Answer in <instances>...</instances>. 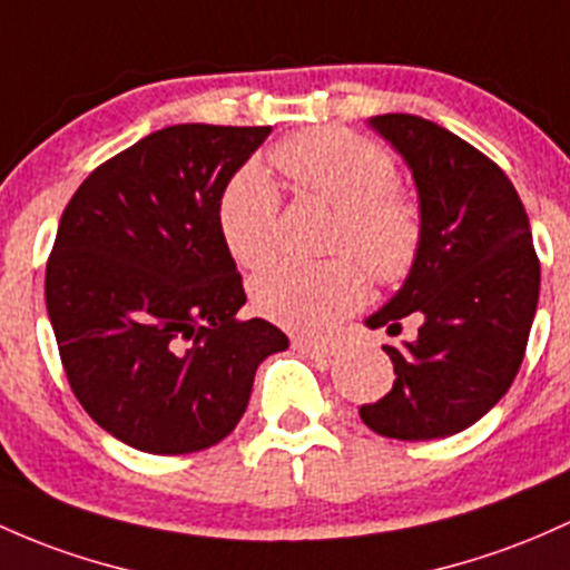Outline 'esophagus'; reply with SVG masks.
Here are the masks:
<instances>
[{"instance_id":"34e87169","label":"esophagus","mask_w":570,"mask_h":570,"mask_svg":"<svg viewBox=\"0 0 570 570\" xmlns=\"http://www.w3.org/2000/svg\"><path fill=\"white\" fill-rule=\"evenodd\" d=\"M292 346H295L297 352H303V354H308V356H316V360L335 354V343L314 341V337H295V341H292Z\"/></svg>"}]
</instances>
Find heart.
Instances as JSON below:
<instances>
[{
    "label": "heart",
    "mask_w": 570,
    "mask_h": 570,
    "mask_svg": "<svg viewBox=\"0 0 570 570\" xmlns=\"http://www.w3.org/2000/svg\"><path fill=\"white\" fill-rule=\"evenodd\" d=\"M297 189L337 210L335 252H348L381 284L414 267L422 243V216L400 194L395 159L365 137L322 127L289 137L273 154ZM278 189L259 165L233 175L218 203V229L237 265L262 267L275 254ZM365 299V278L352 259L322 265L286 262L256 275V314L292 333H327Z\"/></svg>",
    "instance_id": "heart-1"
}]
</instances>
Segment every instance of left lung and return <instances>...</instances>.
<instances>
[{
  "label": "left lung",
  "instance_id": "left-lung-1",
  "mask_svg": "<svg viewBox=\"0 0 570 570\" xmlns=\"http://www.w3.org/2000/svg\"><path fill=\"white\" fill-rule=\"evenodd\" d=\"M367 124L409 165L422 243L397 295L365 318L400 335V318L414 316L419 330L384 346L397 379L360 416L397 441L446 438L509 392L539 305V256L514 184L471 142L411 112Z\"/></svg>",
  "mask_w": 570,
  "mask_h": 570
}]
</instances>
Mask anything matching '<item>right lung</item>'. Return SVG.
<instances>
[{
  "mask_svg": "<svg viewBox=\"0 0 570 570\" xmlns=\"http://www.w3.org/2000/svg\"><path fill=\"white\" fill-rule=\"evenodd\" d=\"M271 127L175 124L72 194L46 267L48 318L75 397L148 454H191L246 414L256 367L289 346L237 318L240 273L218 203Z\"/></svg>",
  "mask_w": 570,
  "mask_h": 570,
  "instance_id": "right-lung-1",
  "label": "right lung"
}]
</instances>
